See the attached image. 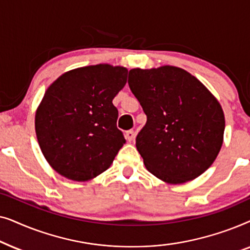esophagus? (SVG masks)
<instances>
[{
  "label": "esophagus",
  "mask_w": 250,
  "mask_h": 250,
  "mask_svg": "<svg viewBox=\"0 0 250 250\" xmlns=\"http://www.w3.org/2000/svg\"><path fill=\"white\" fill-rule=\"evenodd\" d=\"M125 136H126V140H127L128 142H131V141H133V140H134L135 133H134V131H133V129H128V131H126Z\"/></svg>",
  "instance_id": "1"
}]
</instances>
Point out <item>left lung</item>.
I'll return each mask as SVG.
<instances>
[{"label": "left lung", "instance_id": "obj_1", "mask_svg": "<svg viewBox=\"0 0 250 250\" xmlns=\"http://www.w3.org/2000/svg\"><path fill=\"white\" fill-rule=\"evenodd\" d=\"M128 85L146 115L136 149L146 169L169 184L194 180L223 145L224 112L199 80L179 67L129 70Z\"/></svg>", "mask_w": 250, "mask_h": 250}]
</instances>
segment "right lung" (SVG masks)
<instances>
[{
	"label": "right lung",
	"mask_w": 250,
	"mask_h": 250,
	"mask_svg": "<svg viewBox=\"0 0 250 250\" xmlns=\"http://www.w3.org/2000/svg\"><path fill=\"white\" fill-rule=\"evenodd\" d=\"M127 69L107 63L67 71L47 87L35 115L40 148L50 166L84 182L107 170L126 142L112 100Z\"/></svg>",
	"instance_id": "right-lung-1"
}]
</instances>
